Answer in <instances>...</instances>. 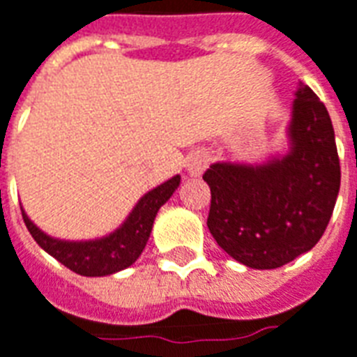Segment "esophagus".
Returning <instances> with one entry per match:
<instances>
[{
    "label": "esophagus",
    "mask_w": 357,
    "mask_h": 357,
    "mask_svg": "<svg viewBox=\"0 0 357 357\" xmlns=\"http://www.w3.org/2000/svg\"><path fill=\"white\" fill-rule=\"evenodd\" d=\"M208 162H211V156H208L207 152H203V150H195V152H192L188 156V160H186L188 175L201 176L203 175V171L208 167Z\"/></svg>",
    "instance_id": "obj_1"
}]
</instances>
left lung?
I'll return each mask as SVG.
<instances>
[{"instance_id": "obj_1", "label": "left lung", "mask_w": 357, "mask_h": 357, "mask_svg": "<svg viewBox=\"0 0 357 357\" xmlns=\"http://www.w3.org/2000/svg\"><path fill=\"white\" fill-rule=\"evenodd\" d=\"M290 150L261 165L218 162L205 171L207 226L220 248L252 269H277L320 241L341 188L331 118L299 84L288 126Z\"/></svg>"}]
</instances>
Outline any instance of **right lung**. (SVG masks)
I'll list each match as a JSON object with an SVG mask.
<instances>
[{"label": "right lung", "instance_id": "right-lung-1", "mask_svg": "<svg viewBox=\"0 0 357 357\" xmlns=\"http://www.w3.org/2000/svg\"><path fill=\"white\" fill-rule=\"evenodd\" d=\"M178 184H181V175L173 176L167 182L160 184L158 188L150 190L149 194H144L139 199L122 226L109 233L107 237L96 241L54 239L41 231L28 218L24 208L22 218L37 245L60 264L66 265L67 269L75 271L82 277H105L137 261L146 246L158 211L178 188Z\"/></svg>", "mask_w": 357, "mask_h": 357}]
</instances>
